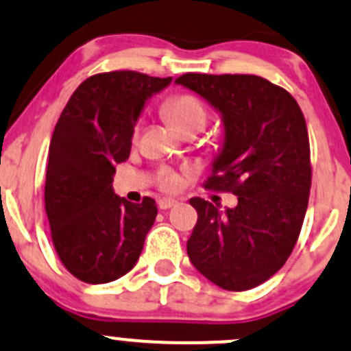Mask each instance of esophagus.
<instances>
[{"mask_svg": "<svg viewBox=\"0 0 351 351\" xmlns=\"http://www.w3.org/2000/svg\"><path fill=\"white\" fill-rule=\"evenodd\" d=\"M158 209H171L172 206L177 204L176 199H172V197H162V199H158Z\"/></svg>", "mask_w": 351, "mask_h": 351, "instance_id": "1", "label": "esophagus"}]
</instances>
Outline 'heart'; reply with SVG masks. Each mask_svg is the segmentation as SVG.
Masks as SVG:
<instances>
[{
    "label": "heart",
    "instance_id": "1",
    "mask_svg": "<svg viewBox=\"0 0 351 351\" xmlns=\"http://www.w3.org/2000/svg\"><path fill=\"white\" fill-rule=\"evenodd\" d=\"M165 113L171 118L176 128L191 125V123H206V110L202 103L194 96H177L165 106ZM162 184L167 189H176L179 186V176L165 174Z\"/></svg>",
    "mask_w": 351,
    "mask_h": 351
}]
</instances>
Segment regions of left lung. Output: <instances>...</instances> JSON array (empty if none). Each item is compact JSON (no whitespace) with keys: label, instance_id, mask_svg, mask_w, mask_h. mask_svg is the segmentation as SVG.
<instances>
[{"label":"left lung","instance_id":"8db88e82","mask_svg":"<svg viewBox=\"0 0 351 351\" xmlns=\"http://www.w3.org/2000/svg\"><path fill=\"white\" fill-rule=\"evenodd\" d=\"M219 113L223 142L204 187L230 191L238 204L193 197L197 223L187 255L226 291H248L269 280L292 254L311 189L309 136L298 101L250 74H184L176 79Z\"/></svg>","mask_w":351,"mask_h":351}]
</instances>
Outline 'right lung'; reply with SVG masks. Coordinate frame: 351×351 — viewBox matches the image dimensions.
I'll use <instances>...</instances> for the list:
<instances>
[{
	"mask_svg": "<svg viewBox=\"0 0 351 351\" xmlns=\"http://www.w3.org/2000/svg\"><path fill=\"white\" fill-rule=\"evenodd\" d=\"M172 77L114 71L86 79L64 108L49 147L45 211L64 267L88 284L135 267L157 204H133L113 191L114 165L128 158L135 125Z\"/></svg>",
	"mask_w": 351,
	"mask_h": 351,
	"instance_id": "obj_1",
	"label": "right lung"
}]
</instances>
